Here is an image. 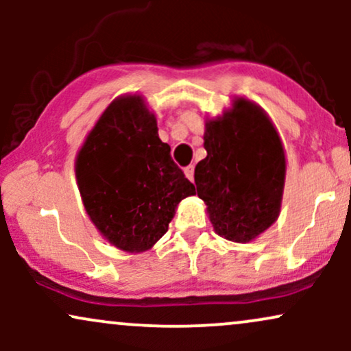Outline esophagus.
I'll return each instance as SVG.
<instances>
[{
	"instance_id": "34e87169",
	"label": "esophagus",
	"mask_w": 351,
	"mask_h": 351,
	"mask_svg": "<svg viewBox=\"0 0 351 351\" xmlns=\"http://www.w3.org/2000/svg\"><path fill=\"white\" fill-rule=\"evenodd\" d=\"M184 175H186V178L189 181H193V178H195V167H193V165H188V167L184 168Z\"/></svg>"
}]
</instances>
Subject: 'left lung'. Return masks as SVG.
Returning <instances> with one entry per match:
<instances>
[{"mask_svg":"<svg viewBox=\"0 0 351 351\" xmlns=\"http://www.w3.org/2000/svg\"><path fill=\"white\" fill-rule=\"evenodd\" d=\"M206 158L195 168L198 196L219 236L247 243L280 211L285 155L271 120L244 99L204 132Z\"/></svg>","mask_w":351,"mask_h":351,"instance_id":"1","label":"left lung"}]
</instances>
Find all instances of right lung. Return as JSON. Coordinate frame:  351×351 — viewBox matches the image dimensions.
<instances>
[{
    "instance_id": "right-lung-1",
    "label": "right lung",
    "mask_w": 351,
    "mask_h": 351,
    "mask_svg": "<svg viewBox=\"0 0 351 351\" xmlns=\"http://www.w3.org/2000/svg\"><path fill=\"white\" fill-rule=\"evenodd\" d=\"M75 176L92 223L127 252L150 249L168 231L180 201L196 193L138 95L107 107L80 148Z\"/></svg>"
}]
</instances>
